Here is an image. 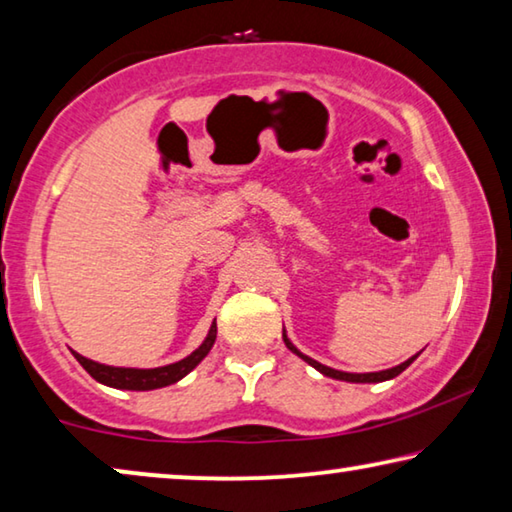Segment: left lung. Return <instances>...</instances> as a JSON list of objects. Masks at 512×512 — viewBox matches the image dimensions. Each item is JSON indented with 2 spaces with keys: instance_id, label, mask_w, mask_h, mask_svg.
Masks as SVG:
<instances>
[{
  "instance_id": "1",
  "label": "left lung",
  "mask_w": 512,
  "mask_h": 512,
  "mask_svg": "<svg viewBox=\"0 0 512 512\" xmlns=\"http://www.w3.org/2000/svg\"><path fill=\"white\" fill-rule=\"evenodd\" d=\"M285 344H287V348L291 353H296L298 358H303L307 364H312L314 369H319L323 376H330V378H337V380H346V383H383V380H389V378H394V376H399L401 371H405L412 364V360L417 358H410V360H405L403 364H399V367H392V369H385V371H373V373H346V371H337V369H330V367H326V364H321V362H316V360H312V358H307V355H303L298 351V348L289 342L287 339V335H285Z\"/></svg>"
}]
</instances>
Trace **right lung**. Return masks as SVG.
I'll use <instances>...</instances> for the list:
<instances>
[{
  "mask_svg": "<svg viewBox=\"0 0 512 512\" xmlns=\"http://www.w3.org/2000/svg\"><path fill=\"white\" fill-rule=\"evenodd\" d=\"M216 342V323H212V330L205 342L196 348L189 358H184L175 364H168V367H159V369H123V367H107V364L86 360L84 355L75 353L77 362L84 367L95 380L109 385V387H118V389H139V392H145V389H157V387H166L173 385L177 380L184 378L191 369L198 367V362L205 358L209 353V348Z\"/></svg>",
  "mask_w": 512,
  "mask_h": 512,
  "instance_id": "1",
  "label": "right lung"
}]
</instances>
